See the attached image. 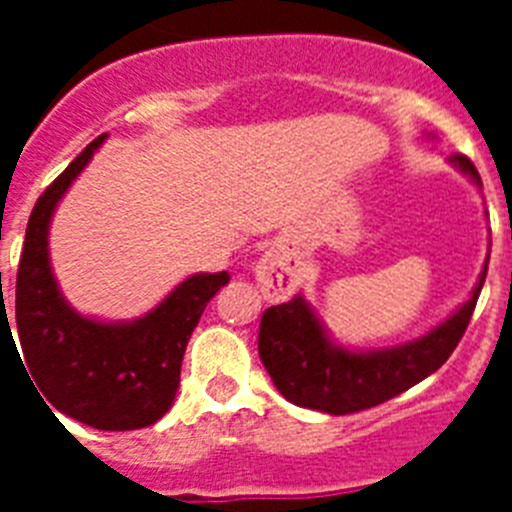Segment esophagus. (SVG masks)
<instances>
[{"instance_id": "34e87169", "label": "esophagus", "mask_w": 512, "mask_h": 512, "mask_svg": "<svg viewBox=\"0 0 512 512\" xmlns=\"http://www.w3.org/2000/svg\"><path fill=\"white\" fill-rule=\"evenodd\" d=\"M256 282L261 287V295L269 302H284L295 295L297 289V277L289 259L282 251L271 248L256 264Z\"/></svg>"}]
</instances>
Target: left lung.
Segmentation results:
<instances>
[{
  "instance_id": "obj_1",
  "label": "left lung",
  "mask_w": 512,
  "mask_h": 512,
  "mask_svg": "<svg viewBox=\"0 0 512 512\" xmlns=\"http://www.w3.org/2000/svg\"><path fill=\"white\" fill-rule=\"evenodd\" d=\"M451 164L482 187L479 171L467 156L454 153ZM485 277L487 266L479 274L472 297L438 328L423 338L382 351H348L333 346L315 312L297 295L264 312L259 356L277 390L300 408L330 415L374 408L410 390L446 364L472 320Z\"/></svg>"
}]
</instances>
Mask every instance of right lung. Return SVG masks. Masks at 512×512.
Returning a JSON list of instances; mask_svg holds the SVG:
<instances>
[{"label":"right lung","instance_id":"right-lung-1","mask_svg":"<svg viewBox=\"0 0 512 512\" xmlns=\"http://www.w3.org/2000/svg\"><path fill=\"white\" fill-rule=\"evenodd\" d=\"M104 138H94L30 212L17 269L15 320L22 366L38 384L43 402L99 431H135L171 408L189 336L230 277L228 271L194 274L133 323H99L71 310L48 261V225L58 200Z\"/></svg>","mask_w":512,"mask_h":512}]
</instances>
